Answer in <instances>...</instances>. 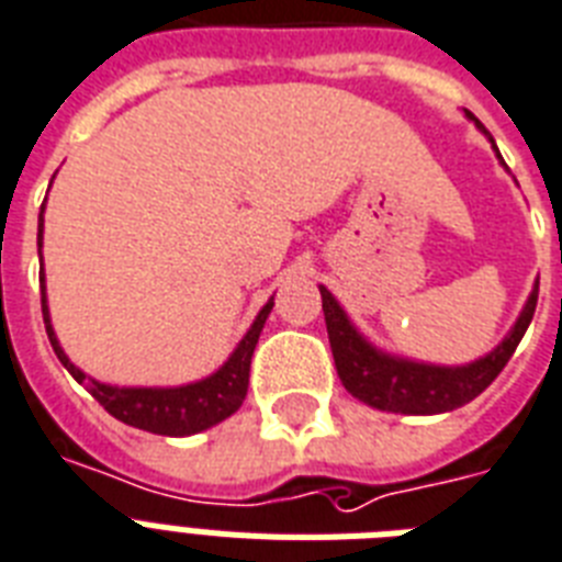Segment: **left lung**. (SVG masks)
<instances>
[{
	"mask_svg": "<svg viewBox=\"0 0 562 562\" xmlns=\"http://www.w3.org/2000/svg\"><path fill=\"white\" fill-rule=\"evenodd\" d=\"M464 115L475 121L473 112H464ZM475 127L487 136V130L479 121H475ZM487 142L493 145V136H487ZM496 156H499V150H496ZM318 293H322V310H325L327 339H330V351H334L336 374L348 389V394H353L366 406L394 412V415H441V412H452V408L475 401L499 376L502 368L508 366L516 345L531 325L540 281H533L531 295H528L522 313L516 316L505 339L493 351L467 362V366H435V362H424V359L383 351L353 325L351 316L345 313V307L336 302V295L327 286L318 284Z\"/></svg>",
	"mask_w": 562,
	"mask_h": 562,
	"instance_id": "8db88e82",
	"label": "left lung"
}]
</instances>
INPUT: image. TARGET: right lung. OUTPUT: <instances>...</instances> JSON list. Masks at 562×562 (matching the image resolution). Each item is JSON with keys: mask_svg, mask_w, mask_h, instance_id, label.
Instances as JSON below:
<instances>
[{"mask_svg": "<svg viewBox=\"0 0 562 562\" xmlns=\"http://www.w3.org/2000/svg\"><path fill=\"white\" fill-rule=\"evenodd\" d=\"M54 179V177H52ZM43 214H46V203L40 209L37 223V246H40V286H43V322H46L48 342H52L54 353L63 362V368L87 389L98 403H101L112 417H119L121 424L136 426L145 432L154 435H170V438H186V435L205 432L211 426L223 424L226 417H232L237 408L244 406L246 389H249V366H252L255 345L260 339V330L267 325L276 295H269V302L260 307L255 316L252 327L246 330L244 339L237 342V348L228 353V359L217 371H211L203 380L182 385H112L101 383L95 376H89L87 371H80L66 351H63L60 339L52 327V313H48V295H46V276H43Z\"/></svg>", "mask_w": 562, "mask_h": 562, "instance_id": "right-lung-1", "label": "right lung"}]
</instances>
